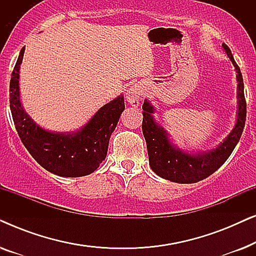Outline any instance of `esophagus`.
Returning <instances> with one entry per match:
<instances>
[{
	"label": "esophagus",
	"instance_id": "1",
	"mask_svg": "<svg viewBox=\"0 0 256 256\" xmlns=\"http://www.w3.org/2000/svg\"><path fill=\"white\" fill-rule=\"evenodd\" d=\"M142 93H143L142 87L138 85H134L127 90V93H126V99H127V101L132 104V106L138 107L140 104V100H141Z\"/></svg>",
	"mask_w": 256,
	"mask_h": 256
}]
</instances>
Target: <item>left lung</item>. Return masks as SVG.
Here are the masks:
<instances>
[{"label": "left lung", "mask_w": 256, "mask_h": 256, "mask_svg": "<svg viewBox=\"0 0 256 256\" xmlns=\"http://www.w3.org/2000/svg\"><path fill=\"white\" fill-rule=\"evenodd\" d=\"M222 48L238 73V115L233 130L216 149L208 152L188 154L177 148L170 142L164 128L154 120L152 113L155 110L148 100H144L142 106V132L146 142L149 164L154 172L164 180L180 184L197 183L205 180L226 162L241 138L246 122V99L242 74L230 48L225 43H222Z\"/></svg>", "instance_id": "1"}]
</instances>
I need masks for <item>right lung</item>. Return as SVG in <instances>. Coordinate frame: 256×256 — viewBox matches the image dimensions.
Wrapping results in <instances>:
<instances>
[{"label": "right lung", "mask_w": 256, "mask_h": 256, "mask_svg": "<svg viewBox=\"0 0 256 256\" xmlns=\"http://www.w3.org/2000/svg\"><path fill=\"white\" fill-rule=\"evenodd\" d=\"M26 48L20 52L10 79V110L20 141L45 170L62 177L92 174L106 158L112 132L124 110V96L100 108L79 130L48 132L34 122L20 100V65Z\"/></svg>", "instance_id": "right-lung-1"}]
</instances>
